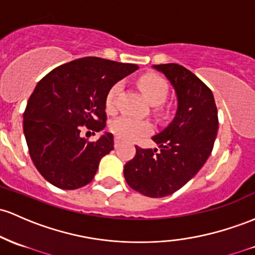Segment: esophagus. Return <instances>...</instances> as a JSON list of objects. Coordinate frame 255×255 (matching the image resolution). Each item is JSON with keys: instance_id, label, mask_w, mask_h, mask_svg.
<instances>
[{"instance_id": "1", "label": "esophagus", "mask_w": 255, "mask_h": 255, "mask_svg": "<svg viewBox=\"0 0 255 255\" xmlns=\"http://www.w3.org/2000/svg\"><path fill=\"white\" fill-rule=\"evenodd\" d=\"M119 145H120V140L119 139H115V147H119Z\"/></svg>"}]
</instances>
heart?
Segmentation results:
<instances>
[{
  "label": "heart",
  "mask_w": 255,
  "mask_h": 255,
  "mask_svg": "<svg viewBox=\"0 0 255 255\" xmlns=\"http://www.w3.org/2000/svg\"><path fill=\"white\" fill-rule=\"evenodd\" d=\"M138 85L151 105L162 104L168 96V85L163 78L157 75H144L139 78ZM122 87L121 82L115 83L106 94V110L110 113H113L116 109L117 100L122 92ZM110 129L119 139L126 141H135L151 133L152 126L150 122L144 121V120L120 117L111 123Z\"/></svg>",
  "instance_id": "heart-1"
}]
</instances>
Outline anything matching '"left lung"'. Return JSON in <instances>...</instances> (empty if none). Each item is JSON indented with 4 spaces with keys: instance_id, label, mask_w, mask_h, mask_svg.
<instances>
[{
    "instance_id": "obj_1",
    "label": "left lung",
    "mask_w": 255,
    "mask_h": 255,
    "mask_svg": "<svg viewBox=\"0 0 255 255\" xmlns=\"http://www.w3.org/2000/svg\"><path fill=\"white\" fill-rule=\"evenodd\" d=\"M152 68L174 88L177 113L152 136L158 149L135 146V156L125 164L123 174L133 190L158 198L178 191L206 163L217 138L218 110L211 89L190 70L178 64Z\"/></svg>"
}]
</instances>
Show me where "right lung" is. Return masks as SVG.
Masks as SVG:
<instances>
[{"label":"right lung","mask_w":255,"mask_h":255,"mask_svg":"<svg viewBox=\"0 0 255 255\" xmlns=\"http://www.w3.org/2000/svg\"><path fill=\"white\" fill-rule=\"evenodd\" d=\"M138 68L86 57L58 66L37 83L25 109L24 135L33 164L52 185L75 190L91 183L100 159L114 150V135L105 132L87 141L82 126L104 129L109 89Z\"/></svg>","instance_id":"1"}]
</instances>
